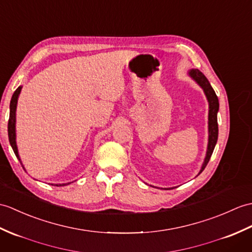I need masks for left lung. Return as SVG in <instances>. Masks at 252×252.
I'll return each instance as SVG.
<instances>
[{"mask_svg": "<svg viewBox=\"0 0 252 252\" xmlns=\"http://www.w3.org/2000/svg\"><path fill=\"white\" fill-rule=\"evenodd\" d=\"M189 75L194 79L196 83L200 85L205 94L207 96L208 103H209V113H208V131H209V137H208V147H207V154L205 161H204L200 174L204 171V168L206 167L207 163L210 160V157L213 155V151L215 149V146L217 144L218 139V121H217V113L219 109V101L218 96L216 95V92L213 89V87L210 86L208 79L206 76L204 75L200 69H191L189 72Z\"/></svg>", "mask_w": 252, "mask_h": 252, "instance_id": "8db88e82", "label": "left lung"}]
</instances>
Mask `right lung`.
I'll return each instance as SVG.
<instances>
[{"instance_id": "obj_1", "label": "right lung", "mask_w": 252, "mask_h": 252, "mask_svg": "<svg viewBox=\"0 0 252 252\" xmlns=\"http://www.w3.org/2000/svg\"><path fill=\"white\" fill-rule=\"evenodd\" d=\"M21 91V87H18L14 92L13 96H11V101H10V112H9V119H8V139L11 148H13L14 153L16 157L18 158V160L20 161V158L18 155V149H17V145H16V131H15V124H16V107H17V101H18V96L19 93ZM21 162V161H20ZM58 186V185H57Z\"/></svg>"}]
</instances>
